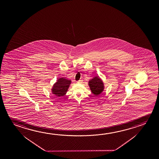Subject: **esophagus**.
<instances>
[{"label":"esophagus","instance_id":"34e87169","mask_svg":"<svg viewBox=\"0 0 159 159\" xmlns=\"http://www.w3.org/2000/svg\"><path fill=\"white\" fill-rule=\"evenodd\" d=\"M83 80H79L78 81V83L81 84L83 83Z\"/></svg>","mask_w":159,"mask_h":159}]
</instances>
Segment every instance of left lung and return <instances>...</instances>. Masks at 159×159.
Listing matches in <instances>:
<instances>
[{
	"label": "left lung",
	"mask_w": 159,
	"mask_h": 159,
	"mask_svg": "<svg viewBox=\"0 0 159 159\" xmlns=\"http://www.w3.org/2000/svg\"><path fill=\"white\" fill-rule=\"evenodd\" d=\"M89 85L91 92L95 96L99 95L104 90V85L102 81L99 78V76H95L89 81Z\"/></svg>",
	"instance_id": "obj_1"
}]
</instances>
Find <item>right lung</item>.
<instances>
[{
  "label": "right lung",
  "instance_id": "obj_1",
  "mask_svg": "<svg viewBox=\"0 0 159 159\" xmlns=\"http://www.w3.org/2000/svg\"><path fill=\"white\" fill-rule=\"evenodd\" d=\"M71 80L64 78H60L54 84L52 89V94L55 96H63L65 95L68 91V88L71 84Z\"/></svg>",
  "mask_w": 159,
  "mask_h": 159
}]
</instances>
